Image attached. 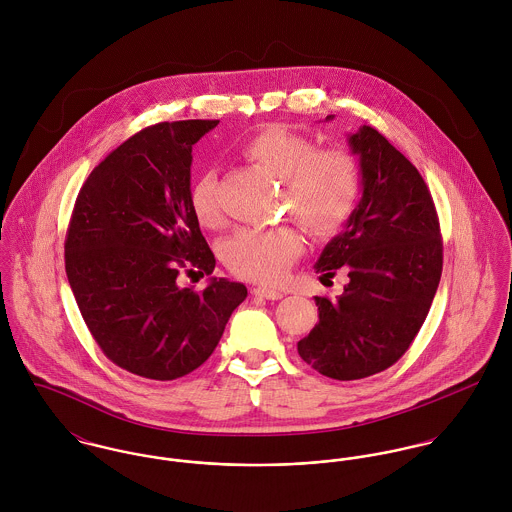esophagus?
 <instances>
[{"mask_svg":"<svg viewBox=\"0 0 512 512\" xmlns=\"http://www.w3.org/2000/svg\"><path fill=\"white\" fill-rule=\"evenodd\" d=\"M254 295H258V297H264V299H282L284 297V293L278 292V290H272V288H266V286H256L254 290H252Z\"/></svg>","mask_w":512,"mask_h":512,"instance_id":"obj_1","label":"esophagus"}]
</instances>
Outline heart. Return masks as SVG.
<instances>
[{
    "instance_id": "1",
    "label": "heart",
    "mask_w": 512,
    "mask_h": 512,
    "mask_svg": "<svg viewBox=\"0 0 512 512\" xmlns=\"http://www.w3.org/2000/svg\"><path fill=\"white\" fill-rule=\"evenodd\" d=\"M240 151L284 185V205L315 238L337 234L351 219L361 193V167L345 147H317L293 130L270 124L252 134ZM189 205L201 226L220 222L219 181L203 173L191 187ZM303 252L293 226L240 228L220 246L228 270L244 280L276 282Z\"/></svg>"
}]
</instances>
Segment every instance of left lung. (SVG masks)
Instances as JSON below:
<instances>
[{
    "mask_svg": "<svg viewBox=\"0 0 512 512\" xmlns=\"http://www.w3.org/2000/svg\"><path fill=\"white\" fill-rule=\"evenodd\" d=\"M347 140L359 157L363 197L315 272L333 278L345 268L349 284L335 301L315 297L319 323L297 343L307 365L335 380L366 378L408 351L443 266L438 213L418 169L370 126Z\"/></svg>",
    "mask_w": 512,
    "mask_h": 512,
    "instance_id": "obj_1",
    "label": "left lung"
}]
</instances>
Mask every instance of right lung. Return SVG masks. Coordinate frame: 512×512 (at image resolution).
Listing matches in <instances>:
<instances>
[{
    "instance_id": "obj_1",
    "label": "right lung",
    "mask_w": 512,
    "mask_h": 512,
    "mask_svg": "<svg viewBox=\"0 0 512 512\" xmlns=\"http://www.w3.org/2000/svg\"><path fill=\"white\" fill-rule=\"evenodd\" d=\"M219 120L161 122L138 132L84 181L65 240L67 278L102 353L151 380H175L203 365L219 345L246 286L211 278L181 288V270H215L195 219L193 146Z\"/></svg>"
}]
</instances>
